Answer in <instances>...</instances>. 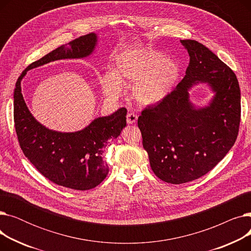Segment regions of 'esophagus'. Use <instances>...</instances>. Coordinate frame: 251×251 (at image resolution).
Instances as JSON below:
<instances>
[{"mask_svg": "<svg viewBox=\"0 0 251 251\" xmlns=\"http://www.w3.org/2000/svg\"><path fill=\"white\" fill-rule=\"evenodd\" d=\"M137 121V115L134 113H128L127 114V123L128 124H134Z\"/></svg>", "mask_w": 251, "mask_h": 251, "instance_id": "1", "label": "esophagus"}]
</instances>
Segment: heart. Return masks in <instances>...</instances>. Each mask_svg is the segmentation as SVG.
<instances>
[{"label": "heart", "instance_id": "b5f03b06", "mask_svg": "<svg viewBox=\"0 0 251 251\" xmlns=\"http://www.w3.org/2000/svg\"><path fill=\"white\" fill-rule=\"evenodd\" d=\"M181 64L163 52L144 48L127 49L119 54L113 71L100 78L101 89L112 98L120 96L122 84L131 85V96L141 104H153L164 100L178 82Z\"/></svg>", "mask_w": 251, "mask_h": 251}]
</instances>
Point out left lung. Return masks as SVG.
Here are the masks:
<instances>
[{
  "instance_id": "1",
  "label": "left lung",
  "mask_w": 251,
  "mask_h": 251,
  "mask_svg": "<svg viewBox=\"0 0 251 251\" xmlns=\"http://www.w3.org/2000/svg\"><path fill=\"white\" fill-rule=\"evenodd\" d=\"M190 60L186 75L164 100L138 117L143 149L161 180L186 183L208 173L234 146L239 131L240 87L235 73L202 44L183 39ZM207 83L215 94L195 108L189 89Z\"/></svg>"
}]
</instances>
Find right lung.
<instances>
[{
    "mask_svg": "<svg viewBox=\"0 0 251 251\" xmlns=\"http://www.w3.org/2000/svg\"><path fill=\"white\" fill-rule=\"evenodd\" d=\"M98 36L91 32L51 50L31 63L19 76L14 90V123L20 148L35 169L52 183L74 190H88L107 177L104 148L126 126L125 108L95 119L77 132H59L39 122L29 112L21 94V80L30 69L63 59H81L92 54Z\"/></svg>",
    "mask_w": 251,
    "mask_h": 251,
    "instance_id": "right-lung-1",
    "label": "right lung"
}]
</instances>
